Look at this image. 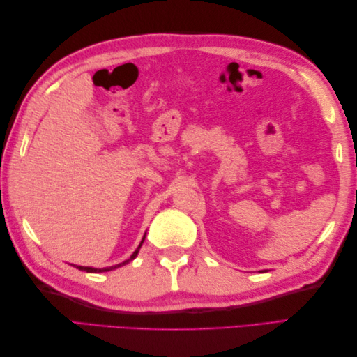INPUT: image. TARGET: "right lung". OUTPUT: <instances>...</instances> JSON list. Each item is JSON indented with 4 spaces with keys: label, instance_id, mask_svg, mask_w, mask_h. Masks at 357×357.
Listing matches in <instances>:
<instances>
[{
    "label": "right lung",
    "instance_id": "right-lung-1",
    "mask_svg": "<svg viewBox=\"0 0 357 357\" xmlns=\"http://www.w3.org/2000/svg\"><path fill=\"white\" fill-rule=\"evenodd\" d=\"M144 238H146V235L143 236L142 243H139V245L137 247V250L131 255V257H129L128 261H125V262H122V264H117V265H114V266H109V268H101V269H98V268H91V266H79V265H73V266L79 268V269H82V271H86V273H105V271H112V269H116V268H119V266H123V265H126L128 262H131L132 259H135V257H137V255H138V252H139V247H142V244H143V241H144Z\"/></svg>",
    "mask_w": 357,
    "mask_h": 357
}]
</instances>
